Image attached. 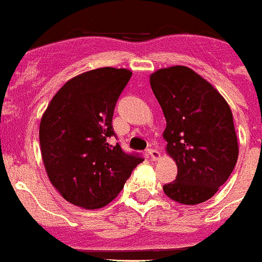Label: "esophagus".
Returning <instances> with one entry per match:
<instances>
[{
    "label": "esophagus",
    "mask_w": 262,
    "mask_h": 262,
    "mask_svg": "<svg viewBox=\"0 0 262 262\" xmlns=\"http://www.w3.org/2000/svg\"><path fill=\"white\" fill-rule=\"evenodd\" d=\"M146 152L150 155L152 160H158L160 158V152L157 149H147Z\"/></svg>",
    "instance_id": "1"
}]
</instances>
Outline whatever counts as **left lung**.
I'll list each match as a JSON object with an SVG mask.
<instances>
[{"instance_id": "left-lung-1", "label": "left lung", "mask_w": 262, "mask_h": 262, "mask_svg": "<svg viewBox=\"0 0 262 262\" xmlns=\"http://www.w3.org/2000/svg\"><path fill=\"white\" fill-rule=\"evenodd\" d=\"M150 85L167 121V152L178 168L176 181L163 186L164 193L185 205L204 203L237 163L232 111L210 82L186 66L158 70Z\"/></svg>"}]
</instances>
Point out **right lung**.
<instances>
[{
  "mask_svg": "<svg viewBox=\"0 0 262 262\" xmlns=\"http://www.w3.org/2000/svg\"><path fill=\"white\" fill-rule=\"evenodd\" d=\"M125 69L92 70L67 81L44 112L39 141L52 185L85 209L110 204L144 158L126 152L112 126L116 103L130 81Z\"/></svg>",
  "mask_w": 262,
  "mask_h": 262,
  "instance_id": "right-lung-1",
  "label": "right lung"
}]
</instances>
